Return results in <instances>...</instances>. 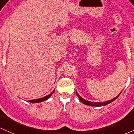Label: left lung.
<instances>
[{"label": "left lung", "instance_id": "left-lung-1", "mask_svg": "<svg viewBox=\"0 0 134 134\" xmlns=\"http://www.w3.org/2000/svg\"><path fill=\"white\" fill-rule=\"evenodd\" d=\"M120 94H121V92L119 93V94H118L116 97H115L114 98H113V99H110V100H109V101H105V102H92V101L85 100V99H84L83 98H81V97L79 95L78 93L77 92V91H76V94H77V96H78L79 99H80V101H81L82 103L85 104V105H88V106H93V107H102V106H105V105H108V104L110 103H112V101H114L115 99H116L117 98H118V96L120 95Z\"/></svg>", "mask_w": 134, "mask_h": 134}]
</instances>
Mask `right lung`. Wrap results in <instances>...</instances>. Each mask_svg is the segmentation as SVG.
Returning <instances> with one entry per match:
<instances>
[{"instance_id": "right-lung-1", "label": "right lung", "mask_w": 134, "mask_h": 134, "mask_svg": "<svg viewBox=\"0 0 134 134\" xmlns=\"http://www.w3.org/2000/svg\"><path fill=\"white\" fill-rule=\"evenodd\" d=\"M54 92V90L53 91L51 94H49V95L46 96L45 97H43V98H39V99H31V100H29L28 101V102H30V103H40V102H42V101H44L46 100H47V99H48L49 98H50L51 96H52V94H53Z\"/></svg>"}]
</instances>
